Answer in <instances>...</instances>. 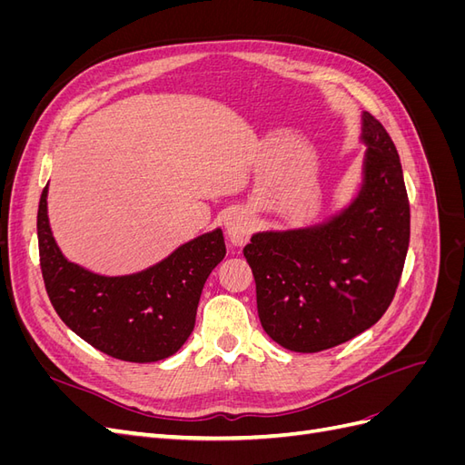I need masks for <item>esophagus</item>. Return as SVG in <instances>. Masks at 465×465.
<instances>
[{
    "mask_svg": "<svg viewBox=\"0 0 465 465\" xmlns=\"http://www.w3.org/2000/svg\"><path fill=\"white\" fill-rule=\"evenodd\" d=\"M252 231L250 217L246 211H232L227 217V234L231 238L232 244H242L248 241Z\"/></svg>",
    "mask_w": 465,
    "mask_h": 465,
    "instance_id": "34e87169",
    "label": "esophagus"
}]
</instances>
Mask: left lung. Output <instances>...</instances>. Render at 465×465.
<instances>
[{"mask_svg": "<svg viewBox=\"0 0 465 465\" xmlns=\"http://www.w3.org/2000/svg\"><path fill=\"white\" fill-rule=\"evenodd\" d=\"M364 182L343 213L312 229L258 232L244 246L262 328L297 353L353 340L382 318L410 246V200L400 154L362 114Z\"/></svg>", "mask_w": 465, "mask_h": 465, "instance_id": "1", "label": "left lung"}]
</instances>
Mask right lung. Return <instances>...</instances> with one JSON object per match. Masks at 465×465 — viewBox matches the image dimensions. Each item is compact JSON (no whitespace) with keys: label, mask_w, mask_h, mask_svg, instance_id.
I'll list each match as a JSON object with an SVG mask.
<instances>
[{"label":"right lung","mask_w":465,"mask_h":465,"mask_svg":"<svg viewBox=\"0 0 465 465\" xmlns=\"http://www.w3.org/2000/svg\"><path fill=\"white\" fill-rule=\"evenodd\" d=\"M42 190L38 254L54 311L81 340L128 362L174 355L190 337L205 279L227 254L221 229L182 244L145 272L104 277L67 262L55 244Z\"/></svg>","instance_id":"1"}]
</instances>
